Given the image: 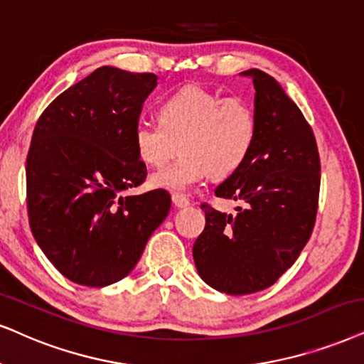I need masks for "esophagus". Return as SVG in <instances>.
Returning a JSON list of instances; mask_svg holds the SVG:
<instances>
[{
  "mask_svg": "<svg viewBox=\"0 0 364 364\" xmlns=\"http://www.w3.org/2000/svg\"><path fill=\"white\" fill-rule=\"evenodd\" d=\"M171 200L176 208H186V206H190V200L185 195H181V193H173Z\"/></svg>",
  "mask_w": 364,
  "mask_h": 364,
  "instance_id": "1",
  "label": "esophagus"
}]
</instances>
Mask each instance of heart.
<instances>
[{"label": "heart", "mask_w": 364, "mask_h": 364, "mask_svg": "<svg viewBox=\"0 0 364 364\" xmlns=\"http://www.w3.org/2000/svg\"><path fill=\"white\" fill-rule=\"evenodd\" d=\"M257 116L243 97H222L201 87L174 92L159 107V121H139L134 148L151 166H161L181 149V156L149 176L153 188L186 191L211 174L225 178L245 163L255 144Z\"/></svg>", "instance_id": "heart-1"}]
</instances>
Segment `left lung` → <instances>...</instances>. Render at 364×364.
<instances>
[{
	"label": "left lung",
	"instance_id": "obj_1",
	"mask_svg": "<svg viewBox=\"0 0 364 364\" xmlns=\"http://www.w3.org/2000/svg\"><path fill=\"white\" fill-rule=\"evenodd\" d=\"M257 137L250 154L215 195L243 201L237 215L201 205L206 225L193 245L200 277L230 296L277 282L297 260L314 228L321 163L312 129L282 85L250 68Z\"/></svg>",
	"mask_w": 364,
	"mask_h": 364
}]
</instances>
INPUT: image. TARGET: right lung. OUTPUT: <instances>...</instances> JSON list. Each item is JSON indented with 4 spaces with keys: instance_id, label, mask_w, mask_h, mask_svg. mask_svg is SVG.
Listing matches in <instances>:
<instances>
[{
    "instance_id": "obj_1",
    "label": "right lung",
    "mask_w": 364,
    "mask_h": 364,
    "mask_svg": "<svg viewBox=\"0 0 364 364\" xmlns=\"http://www.w3.org/2000/svg\"><path fill=\"white\" fill-rule=\"evenodd\" d=\"M158 75L100 67L36 122L26 158L30 227L72 282L105 287L134 269L171 208L164 190L124 196L146 179L134 127Z\"/></svg>"
}]
</instances>
